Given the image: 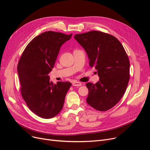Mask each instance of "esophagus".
I'll return each mask as SVG.
<instances>
[{"label": "esophagus", "mask_w": 150, "mask_h": 150, "mask_svg": "<svg viewBox=\"0 0 150 150\" xmlns=\"http://www.w3.org/2000/svg\"><path fill=\"white\" fill-rule=\"evenodd\" d=\"M72 86H81V83L80 82L74 81L72 83Z\"/></svg>", "instance_id": "esophagus-1"}]
</instances>
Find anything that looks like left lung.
I'll return each mask as SVG.
<instances>
[{
    "label": "left lung",
    "instance_id": "8db88e82",
    "mask_svg": "<svg viewBox=\"0 0 150 150\" xmlns=\"http://www.w3.org/2000/svg\"><path fill=\"white\" fill-rule=\"evenodd\" d=\"M74 38L88 54L89 66L97 69L99 81L86 83L88 105L106 111L120 101L129 80V61L120 42L112 35L98 31L75 35Z\"/></svg>",
    "mask_w": 150,
    "mask_h": 150
}]
</instances>
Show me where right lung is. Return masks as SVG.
<instances>
[{"label":"right lung","mask_w":150,"mask_h":150,"mask_svg":"<svg viewBox=\"0 0 150 150\" xmlns=\"http://www.w3.org/2000/svg\"><path fill=\"white\" fill-rule=\"evenodd\" d=\"M72 35L45 31L29 42L19 61L17 69L22 98L31 111L44 119L59 113L72 85L67 81L53 84L48 75L61 47Z\"/></svg>","instance_id":"right-lung-1"}]
</instances>
